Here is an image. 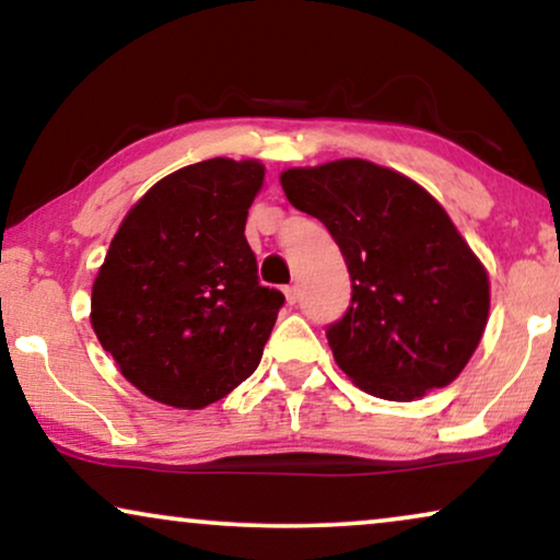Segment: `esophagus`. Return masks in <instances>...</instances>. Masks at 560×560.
Listing matches in <instances>:
<instances>
[{
	"label": "esophagus",
	"instance_id": "1",
	"mask_svg": "<svg viewBox=\"0 0 560 560\" xmlns=\"http://www.w3.org/2000/svg\"><path fill=\"white\" fill-rule=\"evenodd\" d=\"M282 293H285V301H288L290 305H295L298 298H301V293H298V285H288L285 290H282Z\"/></svg>",
	"mask_w": 560,
	"mask_h": 560
}]
</instances>
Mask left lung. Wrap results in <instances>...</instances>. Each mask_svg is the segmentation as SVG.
<instances>
[{"label": "left lung", "mask_w": 560, "mask_h": 560, "mask_svg": "<svg viewBox=\"0 0 560 560\" xmlns=\"http://www.w3.org/2000/svg\"><path fill=\"white\" fill-rule=\"evenodd\" d=\"M280 186L324 221L349 267L351 305L326 334L341 372L395 402L451 385L485 336L489 275L446 209L362 158L288 167Z\"/></svg>", "instance_id": "left-lung-1"}]
</instances>
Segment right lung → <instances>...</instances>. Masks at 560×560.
Here are the masks:
<instances>
[{"mask_svg":"<svg viewBox=\"0 0 560 560\" xmlns=\"http://www.w3.org/2000/svg\"><path fill=\"white\" fill-rule=\"evenodd\" d=\"M259 160L211 158L158 180L121 219L91 288V328L150 400L201 410L257 370L285 298L262 288L244 224Z\"/></svg>","mask_w":560,"mask_h":560,"instance_id":"right-lung-1","label":"right lung"}]
</instances>
